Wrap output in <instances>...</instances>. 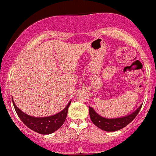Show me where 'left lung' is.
Segmentation results:
<instances>
[{
  "instance_id": "8db88e82",
  "label": "left lung",
  "mask_w": 156,
  "mask_h": 156,
  "mask_svg": "<svg viewBox=\"0 0 156 156\" xmlns=\"http://www.w3.org/2000/svg\"><path fill=\"white\" fill-rule=\"evenodd\" d=\"M141 106L142 105H141L136 111L128 114L127 116L118 118H104L96 112L94 108L89 107L90 117L91 121L94 125L101 129L106 131H116L125 128L129 123L133 121L141 110Z\"/></svg>"
}]
</instances>
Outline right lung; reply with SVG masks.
Wrapping results in <instances>:
<instances>
[{"label": "right lung", "mask_w": 156, "mask_h": 156, "mask_svg": "<svg viewBox=\"0 0 156 156\" xmlns=\"http://www.w3.org/2000/svg\"><path fill=\"white\" fill-rule=\"evenodd\" d=\"M12 102L18 116L28 128L41 135H49L58 130L64 124L71 101L69 102L67 106L62 111L52 116L44 118H35L28 115L16 106L13 100Z\"/></svg>", "instance_id": "right-lung-1"}]
</instances>
